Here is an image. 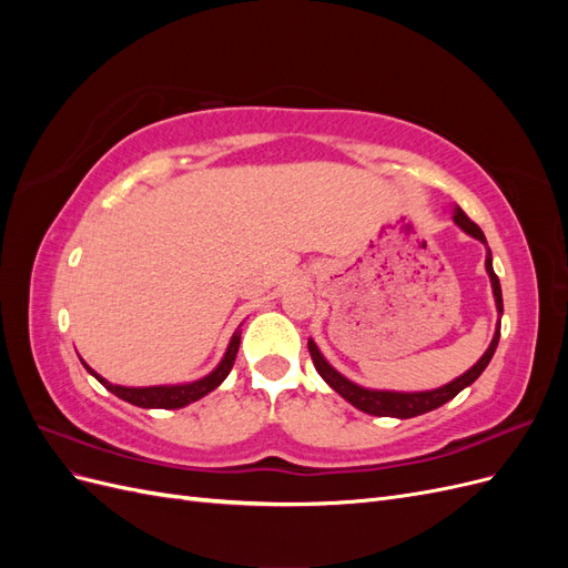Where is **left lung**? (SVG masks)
Instances as JSON below:
<instances>
[{"mask_svg":"<svg viewBox=\"0 0 568 568\" xmlns=\"http://www.w3.org/2000/svg\"><path fill=\"white\" fill-rule=\"evenodd\" d=\"M453 220L457 222V225L471 234L474 239H478V242L486 244V236L484 232H480V227L476 225L474 220H469V215L464 213L459 205L453 213ZM486 270L490 274V284H493V294H495V303H497V313L503 315V288H500V280H497V274L493 270V261H490V251H488V257H486ZM497 341H500V322H497V332L490 341L488 351L484 353V357L478 359V363L467 372L457 376L455 382H450L448 386L443 388H436V390H422V393H393V390H369V388H363L357 386L353 382H348L346 376H341L326 359L322 357V353L317 351L315 341H307V351H311V357L315 363V369L320 372L322 379L329 384L338 395H343L351 405H355L357 409L367 412V415H374V417H398V419H409V417H417V415H424V412H432L440 405H445L448 400H453L455 395L462 390L471 386L480 374H484V369L488 367L490 357L497 348Z\"/></svg>","mask_w":568,"mask_h":568,"instance_id":"1","label":"left lung"}]
</instances>
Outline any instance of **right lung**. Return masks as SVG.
Instances as JSON below:
<instances>
[{
  "mask_svg": "<svg viewBox=\"0 0 568 568\" xmlns=\"http://www.w3.org/2000/svg\"><path fill=\"white\" fill-rule=\"evenodd\" d=\"M239 343H242V332H236L232 336L230 348L222 357V363L215 367V372H211L209 376H203V379L194 382V384H184V386H151V388H125V386H113L106 379H101L99 374H94L90 367V372L97 376V379L104 384L113 395L118 398H123L125 403H132L136 407H156V409H178L184 407L189 403H194L199 398H203L205 393H211L213 388H217L222 382L227 379V374L232 372L234 365V357L239 351Z\"/></svg>",
  "mask_w": 568,
  "mask_h": 568,
  "instance_id": "obj_1",
  "label": "right lung"
}]
</instances>
